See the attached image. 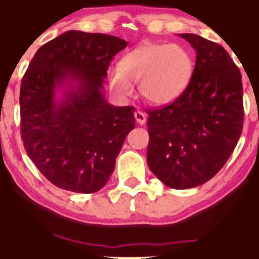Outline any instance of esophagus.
<instances>
[{
	"instance_id": "esophagus-1",
	"label": "esophagus",
	"mask_w": 259,
	"mask_h": 259,
	"mask_svg": "<svg viewBox=\"0 0 259 259\" xmlns=\"http://www.w3.org/2000/svg\"><path fill=\"white\" fill-rule=\"evenodd\" d=\"M135 119H136V122L140 124V125H143L147 120V114L145 112H142V111H136Z\"/></svg>"
}]
</instances>
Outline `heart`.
<instances>
[{
	"label": "heart",
	"mask_w": 259,
	"mask_h": 259,
	"mask_svg": "<svg viewBox=\"0 0 259 259\" xmlns=\"http://www.w3.org/2000/svg\"><path fill=\"white\" fill-rule=\"evenodd\" d=\"M194 74V60L185 48L177 44L141 45L127 52L119 68L110 70V84L119 97L134 94V83L140 93L155 106H165L179 99Z\"/></svg>",
	"instance_id": "b5f03b06"
}]
</instances>
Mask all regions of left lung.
I'll list each match as a JSON object with an SVG mask.
<instances>
[{"label":"left lung","instance_id":"left-lung-1","mask_svg":"<svg viewBox=\"0 0 259 259\" xmlns=\"http://www.w3.org/2000/svg\"><path fill=\"white\" fill-rule=\"evenodd\" d=\"M196 50L184 94L148 110L147 162L168 188L204 184L227 161L243 132V84L239 68L221 45L192 33L179 34Z\"/></svg>","mask_w":259,"mask_h":259}]
</instances>
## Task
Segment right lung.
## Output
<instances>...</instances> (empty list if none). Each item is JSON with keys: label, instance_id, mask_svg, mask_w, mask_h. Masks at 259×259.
Returning a JSON list of instances; mask_svg holds the SVG:
<instances>
[{"label": "right lung", "instance_id": "1", "mask_svg": "<svg viewBox=\"0 0 259 259\" xmlns=\"http://www.w3.org/2000/svg\"><path fill=\"white\" fill-rule=\"evenodd\" d=\"M126 44L113 35L68 31L38 49L22 77L24 147L57 188L78 194L104 188L135 127V107L113 106L104 96L110 62Z\"/></svg>", "mask_w": 259, "mask_h": 259}]
</instances>
